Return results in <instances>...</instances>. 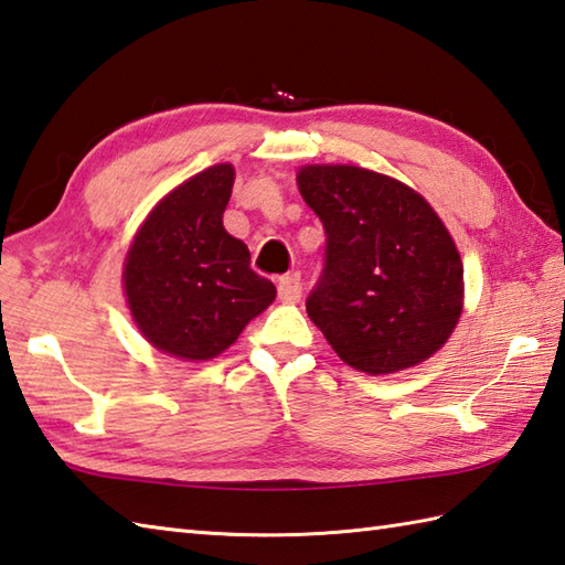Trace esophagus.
I'll use <instances>...</instances> for the list:
<instances>
[{"label":"esophagus","instance_id":"1","mask_svg":"<svg viewBox=\"0 0 565 565\" xmlns=\"http://www.w3.org/2000/svg\"><path fill=\"white\" fill-rule=\"evenodd\" d=\"M278 297L282 299V302H287V305H292V302H297L299 297H302V280H299L297 273L285 275V278H280V282H278Z\"/></svg>","mask_w":565,"mask_h":565}]
</instances>
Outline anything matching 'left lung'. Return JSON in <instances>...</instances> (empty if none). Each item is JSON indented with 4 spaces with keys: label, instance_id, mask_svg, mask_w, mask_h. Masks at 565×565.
I'll list each match as a JSON object with an SVG mask.
<instances>
[{
    "label": "left lung",
    "instance_id": "obj_1",
    "mask_svg": "<svg viewBox=\"0 0 565 565\" xmlns=\"http://www.w3.org/2000/svg\"><path fill=\"white\" fill-rule=\"evenodd\" d=\"M297 188L327 232L307 315L367 375L419 365L463 312V263L419 192L359 166H305Z\"/></svg>",
    "mask_w": 565,
    "mask_h": 565
}]
</instances>
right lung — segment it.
<instances>
[{
  "mask_svg": "<svg viewBox=\"0 0 565 565\" xmlns=\"http://www.w3.org/2000/svg\"><path fill=\"white\" fill-rule=\"evenodd\" d=\"M234 166L206 168L168 192L134 236L124 292L146 341L182 361L226 351L275 299L250 253L222 224Z\"/></svg>",
  "mask_w": 565,
  "mask_h": 565,
  "instance_id": "right-lung-1",
  "label": "right lung"
}]
</instances>
